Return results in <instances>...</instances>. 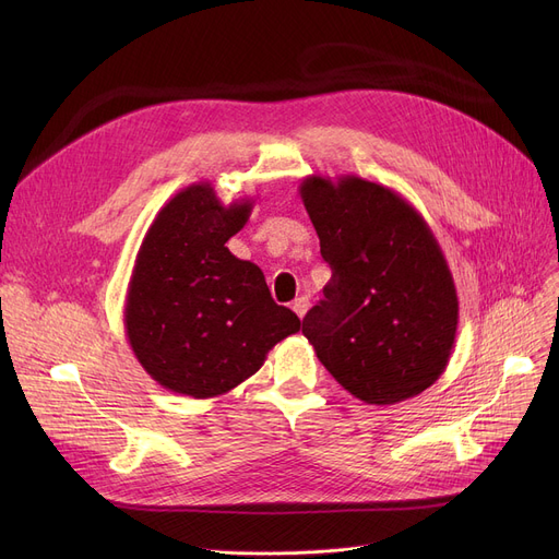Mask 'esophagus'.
I'll use <instances>...</instances> for the list:
<instances>
[{
	"label": "esophagus",
	"mask_w": 559,
	"mask_h": 559,
	"mask_svg": "<svg viewBox=\"0 0 559 559\" xmlns=\"http://www.w3.org/2000/svg\"><path fill=\"white\" fill-rule=\"evenodd\" d=\"M308 297H299L295 304H292V310H295L297 312V317L299 319H304L306 317V312H308Z\"/></svg>",
	"instance_id": "esophagus-1"
}]
</instances>
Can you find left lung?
I'll return each instance as SVG.
<instances>
[{"label": "left lung", "mask_w": 559, "mask_h": 559, "mask_svg": "<svg viewBox=\"0 0 559 559\" xmlns=\"http://www.w3.org/2000/svg\"><path fill=\"white\" fill-rule=\"evenodd\" d=\"M331 281L304 335L337 383L369 405H394L444 373L457 292L428 222L388 186L312 174L299 186Z\"/></svg>", "instance_id": "left-lung-1"}]
</instances>
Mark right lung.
<instances>
[{"mask_svg":"<svg viewBox=\"0 0 559 559\" xmlns=\"http://www.w3.org/2000/svg\"><path fill=\"white\" fill-rule=\"evenodd\" d=\"M253 203L224 205L209 181L192 183L163 205L140 245L127 289V340L142 369L174 394L230 392L301 329L295 312L274 304L258 264L226 247Z\"/></svg>","mask_w":559,"mask_h":559,"instance_id":"obj_1","label":"right lung"}]
</instances>
